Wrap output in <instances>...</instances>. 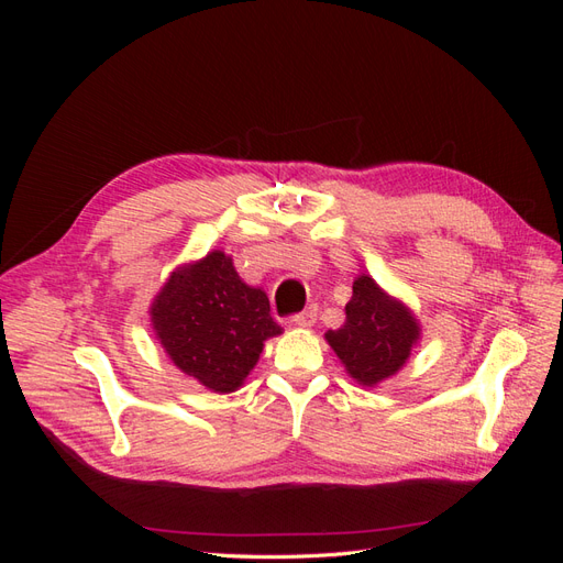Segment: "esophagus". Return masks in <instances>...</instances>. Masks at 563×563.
I'll use <instances>...</instances> for the list:
<instances>
[{
  "label": "esophagus",
  "instance_id": "obj_1",
  "mask_svg": "<svg viewBox=\"0 0 563 563\" xmlns=\"http://www.w3.org/2000/svg\"><path fill=\"white\" fill-rule=\"evenodd\" d=\"M291 321L296 323V327H300V329H310V327H314V323H317V308H308L305 312H300V314L291 317Z\"/></svg>",
  "mask_w": 563,
  "mask_h": 563
}]
</instances>
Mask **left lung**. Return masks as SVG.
<instances>
[{
    "instance_id": "left-lung-1",
    "label": "left lung",
    "mask_w": 563,
    "mask_h": 563,
    "mask_svg": "<svg viewBox=\"0 0 563 563\" xmlns=\"http://www.w3.org/2000/svg\"><path fill=\"white\" fill-rule=\"evenodd\" d=\"M418 338L413 312L387 296L376 279L360 275L345 305V323L327 333V343L356 383L376 387L406 364Z\"/></svg>"
}]
</instances>
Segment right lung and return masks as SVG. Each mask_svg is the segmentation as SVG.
Returning a JSON list of instances; mask_svg holds the SVG:
<instances>
[{"instance_id":"right-lung-1","label":"right lung","mask_w":563,"mask_h":563,"mask_svg":"<svg viewBox=\"0 0 563 563\" xmlns=\"http://www.w3.org/2000/svg\"><path fill=\"white\" fill-rule=\"evenodd\" d=\"M150 317L168 360L220 395L240 389L265 340L282 333L263 288L244 284L223 251L174 269Z\"/></svg>"}]
</instances>
